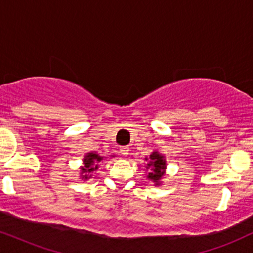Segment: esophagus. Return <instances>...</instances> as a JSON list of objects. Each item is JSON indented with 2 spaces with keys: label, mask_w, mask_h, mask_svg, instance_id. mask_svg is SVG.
I'll return each mask as SVG.
<instances>
[{
  "label": "esophagus",
  "mask_w": 253,
  "mask_h": 253,
  "mask_svg": "<svg viewBox=\"0 0 253 253\" xmlns=\"http://www.w3.org/2000/svg\"><path fill=\"white\" fill-rule=\"evenodd\" d=\"M128 152H129V149L127 146H123V147H120V153L123 156H128Z\"/></svg>",
  "instance_id": "1"
}]
</instances>
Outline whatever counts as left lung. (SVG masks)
Here are the masks:
<instances>
[{
  "label": "left lung",
  "mask_w": 253,
  "mask_h": 253,
  "mask_svg": "<svg viewBox=\"0 0 253 253\" xmlns=\"http://www.w3.org/2000/svg\"><path fill=\"white\" fill-rule=\"evenodd\" d=\"M145 168H146L147 179L155 183V185H161L162 179L165 176V170H167V159L165 156L162 155L158 151H153L149 157H145Z\"/></svg>",
  "instance_id": "left-lung-1"
}]
</instances>
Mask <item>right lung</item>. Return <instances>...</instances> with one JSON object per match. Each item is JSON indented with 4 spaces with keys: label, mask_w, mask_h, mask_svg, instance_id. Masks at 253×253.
<instances>
[{
    "label": "right lung",
    "mask_w": 253,
    "mask_h": 253,
    "mask_svg": "<svg viewBox=\"0 0 253 253\" xmlns=\"http://www.w3.org/2000/svg\"><path fill=\"white\" fill-rule=\"evenodd\" d=\"M115 157V156H112ZM106 159L104 157L100 156L96 152H89L83 157L82 162L83 165L80 167V178L83 181H88V179L92 178V173L96 172L98 167H100V162Z\"/></svg>",
    "instance_id": "obj_1"
}]
</instances>
